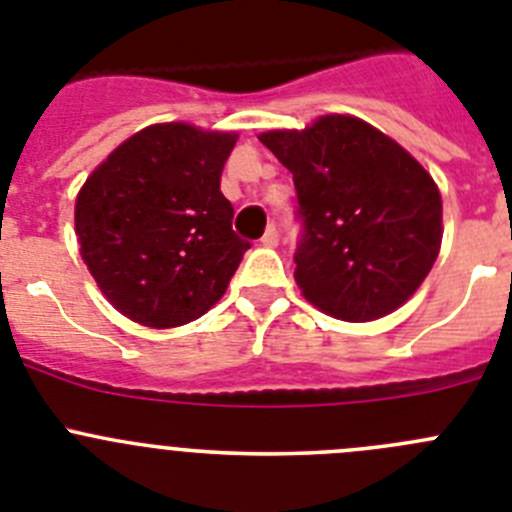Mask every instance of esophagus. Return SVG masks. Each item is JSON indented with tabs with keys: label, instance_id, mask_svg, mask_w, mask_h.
Listing matches in <instances>:
<instances>
[{
	"label": "esophagus",
	"instance_id": "esophagus-1",
	"mask_svg": "<svg viewBox=\"0 0 512 512\" xmlns=\"http://www.w3.org/2000/svg\"><path fill=\"white\" fill-rule=\"evenodd\" d=\"M261 243H264V246H277L279 243L277 225H269V228H266V233L261 235Z\"/></svg>",
	"mask_w": 512,
	"mask_h": 512
}]
</instances>
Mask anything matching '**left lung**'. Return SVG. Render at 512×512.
Listing matches in <instances>:
<instances>
[{
  "label": "left lung",
  "instance_id": "1",
  "mask_svg": "<svg viewBox=\"0 0 512 512\" xmlns=\"http://www.w3.org/2000/svg\"><path fill=\"white\" fill-rule=\"evenodd\" d=\"M261 143L292 171L302 295L348 323L377 320L413 295L441 248V194L428 171L356 117L271 130Z\"/></svg>",
  "mask_w": 512,
  "mask_h": 512
}]
</instances>
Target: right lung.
Wrapping results in <instances>:
<instances>
[{"mask_svg":"<svg viewBox=\"0 0 512 512\" xmlns=\"http://www.w3.org/2000/svg\"><path fill=\"white\" fill-rule=\"evenodd\" d=\"M233 133L151 125L107 156L76 197L81 259L130 320L176 328L228 289L246 248L220 174Z\"/></svg>","mask_w":512,"mask_h":512,"instance_id":"right-lung-1","label":"right lung"}]
</instances>
